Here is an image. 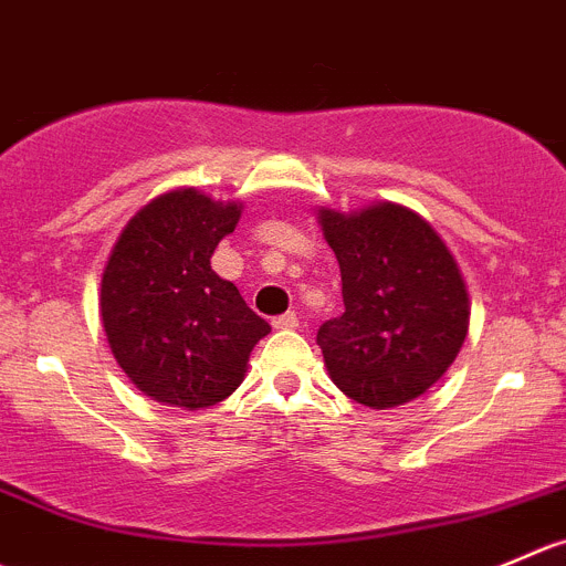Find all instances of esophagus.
<instances>
[{"instance_id":"1","label":"esophagus","mask_w":566,"mask_h":566,"mask_svg":"<svg viewBox=\"0 0 566 566\" xmlns=\"http://www.w3.org/2000/svg\"><path fill=\"white\" fill-rule=\"evenodd\" d=\"M295 326H298V315L295 312H284V315L273 317V328H279V332H290Z\"/></svg>"}]
</instances>
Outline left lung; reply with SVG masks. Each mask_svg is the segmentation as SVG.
Returning <instances> with one entry per match:
<instances>
[{"instance_id":"1","label":"left lung","mask_w":566,"mask_h":566,"mask_svg":"<svg viewBox=\"0 0 566 566\" xmlns=\"http://www.w3.org/2000/svg\"><path fill=\"white\" fill-rule=\"evenodd\" d=\"M345 312L317 328L332 381L356 403L395 409L434 387L462 350L470 295L451 249L415 210L376 201L321 207Z\"/></svg>"}]
</instances>
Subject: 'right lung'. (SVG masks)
<instances>
[{"label": "right lung", "mask_w": 566, "mask_h": 566, "mask_svg": "<svg viewBox=\"0 0 566 566\" xmlns=\"http://www.w3.org/2000/svg\"><path fill=\"white\" fill-rule=\"evenodd\" d=\"M240 216V201L168 190L126 221L109 251L98 287L104 334L126 378L157 403L188 411L221 403L271 332L210 265Z\"/></svg>", "instance_id": "obj_1"}]
</instances>
